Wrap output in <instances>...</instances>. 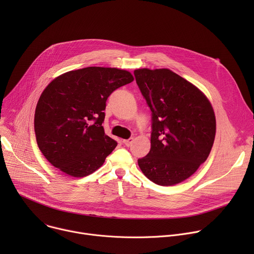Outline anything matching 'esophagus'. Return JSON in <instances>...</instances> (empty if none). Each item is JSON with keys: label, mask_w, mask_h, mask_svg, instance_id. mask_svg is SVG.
Wrapping results in <instances>:
<instances>
[{"label": "esophagus", "mask_w": 254, "mask_h": 254, "mask_svg": "<svg viewBox=\"0 0 254 254\" xmlns=\"http://www.w3.org/2000/svg\"><path fill=\"white\" fill-rule=\"evenodd\" d=\"M123 142L126 144L127 147H130V146H131V143L133 142V138H132V137H129L128 139H124V140H123Z\"/></svg>", "instance_id": "34e87169"}]
</instances>
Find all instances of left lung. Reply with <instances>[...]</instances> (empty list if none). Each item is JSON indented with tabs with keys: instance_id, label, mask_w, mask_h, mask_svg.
Here are the masks:
<instances>
[{
	"instance_id": "8db88e82",
	"label": "left lung",
	"mask_w": 254,
	"mask_h": 254,
	"mask_svg": "<svg viewBox=\"0 0 254 254\" xmlns=\"http://www.w3.org/2000/svg\"><path fill=\"white\" fill-rule=\"evenodd\" d=\"M133 74L152 112L151 150L137 164L155 184H179L211 152L216 132L213 107L202 91L170 69L142 68Z\"/></svg>"
}]
</instances>
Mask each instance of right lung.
Here are the masks:
<instances>
[{
    "mask_svg": "<svg viewBox=\"0 0 254 254\" xmlns=\"http://www.w3.org/2000/svg\"><path fill=\"white\" fill-rule=\"evenodd\" d=\"M132 80L127 70L94 66L66 72L51 81L34 119L36 140L47 161L77 178L101 167L118 146L102 127L106 100Z\"/></svg>",
    "mask_w": 254,
    "mask_h": 254,
    "instance_id": "obj_1",
    "label": "right lung"
}]
</instances>
